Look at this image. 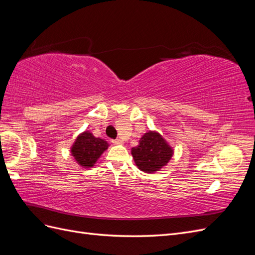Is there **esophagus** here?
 <instances>
[{
  "mask_svg": "<svg viewBox=\"0 0 255 255\" xmlns=\"http://www.w3.org/2000/svg\"><path fill=\"white\" fill-rule=\"evenodd\" d=\"M113 143L114 144H123L125 142H123L121 139H115V140H113Z\"/></svg>",
  "mask_w": 255,
  "mask_h": 255,
  "instance_id": "1",
  "label": "esophagus"
}]
</instances>
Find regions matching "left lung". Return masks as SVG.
<instances>
[{
  "label": "left lung",
  "mask_w": 255,
  "mask_h": 255,
  "mask_svg": "<svg viewBox=\"0 0 255 255\" xmlns=\"http://www.w3.org/2000/svg\"><path fill=\"white\" fill-rule=\"evenodd\" d=\"M136 166L145 173H155L171 160L174 149L160 133L149 130L144 133L138 145L130 149Z\"/></svg>",
  "instance_id": "1"
}]
</instances>
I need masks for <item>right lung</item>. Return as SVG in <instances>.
Returning <instances> with one entry per match:
<instances>
[{"instance_id": "right-lung-1", "label": "right lung", "mask_w": 255, "mask_h": 255, "mask_svg": "<svg viewBox=\"0 0 255 255\" xmlns=\"http://www.w3.org/2000/svg\"><path fill=\"white\" fill-rule=\"evenodd\" d=\"M109 142L100 137H95L89 130L78 135L70 148L75 163L82 168H92L104 151L109 149Z\"/></svg>"}]
</instances>
